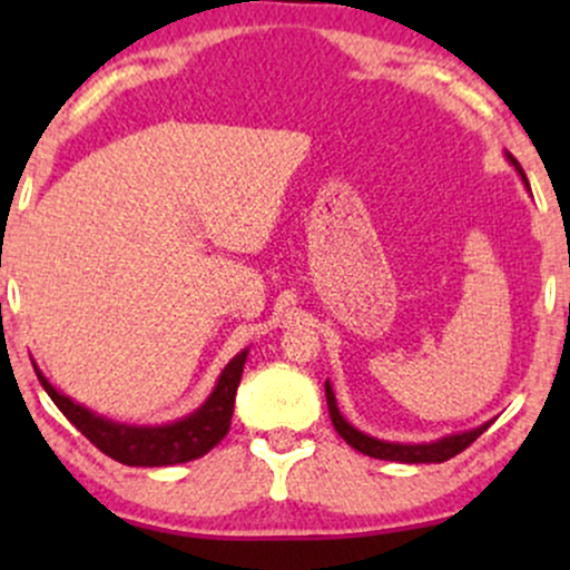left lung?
<instances>
[{
  "mask_svg": "<svg viewBox=\"0 0 570 570\" xmlns=\"http://www.w3.org/2000/svg\"><path fill=\"white\" fill-rule=\"evenodd\" d=\"M517 166V160H512ZM520 168V166H517ZM522 174V168H520ZM522 179H525V174H522ZM528 185V179H525ZM326 389V407H330V417H332V426L340 436H343L345 442L351 444L353 450H358V453L370 455V458H381V461H399V463H442V461H450V458L463 453V450L472 444L476 436L482 434V431H488L490 423L485 426L474 429V431H463V434H453V436H444L440 442H431V444H394V442H381L375 440V436H367L362 434L358 429H353L348 421H345L343 415H340L337 410V402H335V394H332L330 383L324 385Z\"/></svg>",
  "mask_w": 570,
  "mask_h": 570,
  "instance_id": "1",
  "label": "left lung"
}]
</instances>
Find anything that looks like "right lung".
Masks as SVG:
<instances>
[{"mask_svg": "<svg viewBox=\"0 0 570 570\" xmlns=\"http://www.w3.org/2000/svg\"><path fill=\"white\" fill-rule=\"evenodd\" d=\"M246 351L227 364L222 372L217 389L208 396L198 412L176 421L171 426L158 429H136V426H120V423L104 421V417L94 415L80 404L71 402L69 396L58 394V391L37 372L39 383L53 399L56 407L75 423L77 431H82L90 442L101 450L104 455L115 458V461L126 463V466H174V463H187L195 458L206 455L208 450L217 448L230 431L233 407H235V391H238L240 375H244Z\"/></svg>", "mask_w": 570, "mask_h": 570, "instance_id": "add662e5", "label": "right lung"}]
</instances>
